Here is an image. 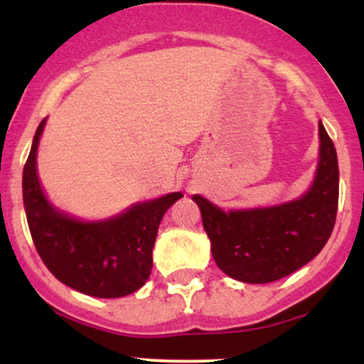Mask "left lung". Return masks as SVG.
I'll list each match as a JSON object with an SVG mask.
<instances>
[{
	"mask_svg": "<svg viewBox=\"0 0 364 364\" xmlns=\"http://www.w3.org/2000/svg\"><path fill=\"white\" fill-rule=\"evenodd\" d=\"M318 161L310 188L287 203L223 211L193 196L216 266L245 284H269L310 262L328 243L338 209V159L318 121Z\"/></svg>",
	"mask_w": 364,
	"mask_h": 364,
	"instance_id": "8db88e82",
	"label": "left lung"
}]
</instances>
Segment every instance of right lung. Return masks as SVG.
Masks as SVG:
<instances>
[{"label":"right lung","instance_id":"right-lung-1","mask_svg":"<svg viewBox=\"0 0 364 364\" xmlns=\"http://www.w3.org/2000/svg\"><path fill=\"white\" fill-rule=\"evenodd\" d=\"M46 121L38 124L23 171L29 232L47 269L73 291L93 297H123L139 291L153 269V247L165 211L181 192L132 204L104 220H80L49 200L36 171Z\"/></svg>","mask_w":364,"mask_h":364}]
</instances>
